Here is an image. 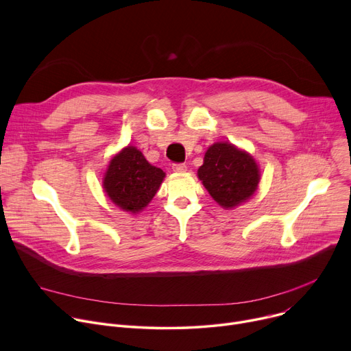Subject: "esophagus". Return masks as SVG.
<instances>
[{
	"mask_svg": "<svg viewBox=\"0 0 351 351\" xmlns=\"http://www.w3.org/2000/svg\"><path fill=\"white\" fill-rule=\"evenodd\" d=\"M172 169L173 172H178V173H183L187 171V167L184 164H173L172 165Z\"/></svg>",
	"mask_w": 351,
	"mask_h": 351,
	"instance_id": "34e87169",
	"label": "esophagus"
}]
</instances>
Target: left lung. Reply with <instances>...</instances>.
Returning <instances> with one entry per match:
<instances>
[{
  "label": "left lung",
  "mask_w": 351,
  "mask_h": 351,
  "mask_svg": "<svg viewBox=\"0 0 351 351\" xmlns=\"http://www.w3.org/2000/svg\"><path fill=\"white\" fill-rule=\"evenodd\" d=\"M197 175L211 197L226 210L247 202L260 182L256 160L228 141L215 143L207 149Z\"/></svg>",
  "instance_id": "8db88e82"
}]
</instances>
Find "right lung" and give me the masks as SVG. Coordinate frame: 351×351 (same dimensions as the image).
Returning a JSON list of instances; mask_svg holds the SVG:
<instances>
[{"label":"right lung","instance_id":"right-lung-1","mask_svg":"<svg viewBox=\"0 0 351 351\" xmlns=\"http://www.w3.org/2000/svg\"><path fill=\"white\" fill-rule=\"evenodd\" d=\"M164 178L162 169L149 164L136 147L128 145L110 161L103 187L115 206L137 214L152 202Z\"/></svg>","mask_w":351,"mask_h":351}]
</instances>
